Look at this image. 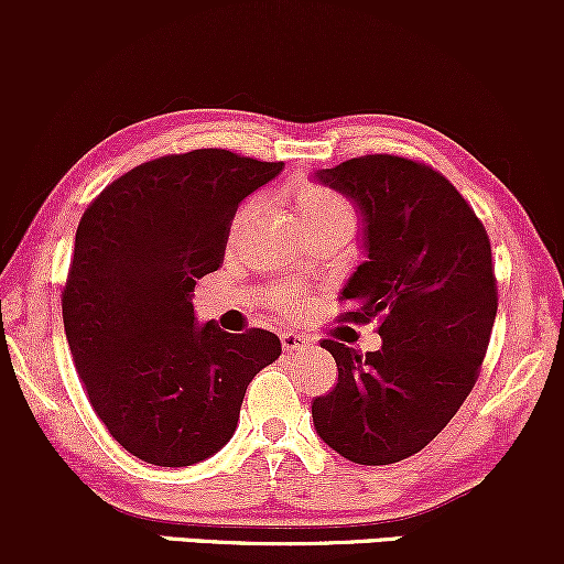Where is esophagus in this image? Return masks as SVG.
Returning a JSON list of instances; mask_svg holds the SVG:
<instances>
[{"label":"esophagus","instance_id":"obj_1","mask_svg":"<svg viewBox=\"0 0 564 564\" xmlns=\"http://www.w3.org/2000/svg\"><path fill=\"white\" fill-rule=\"evenodd\" d=\"M281 347H283V352H296V349L310 347V339H307V336H302V334L283 332L281 334Z\"/></svg>","mask_w":564,"mask_h":564}]
</instances>
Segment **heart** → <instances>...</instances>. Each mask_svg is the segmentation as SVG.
<instances>
[{"mask_svg":"<svg viewBox=\"0 0 564 564\" xmlns=\"http://www.w3.org/2000/svg\"><path fill=\"white\" fill-rule=\"evenodd\" d=\"M289 200L291 206H294L300 223L307 230L328 228V225H341V223L355 225V212L352 206H349V200L326 185H315V183L296 185L294 191L289 193Z\"/></svg>","mask_w":564,"mask_h":564,"instance_id":"heart-1","label":"heart"}]
</instances>
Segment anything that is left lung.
I'll return each mask as SVG.
<instances>
[{
	"label": "left lung",
	"instance_id": "8db88e82",
	"mask_svg": "<svg viewBox=\"0 0 564 564\" xmlns=\"http://www.w3.org/2000/svg\"><path fill=\"white\" fill-rule=\"evenodd\" d=\"M366 219L368 260L341 318L377 321L381 349L323 339L339 379L313 400L323 443L366 467L403 462L456 416L480 377L498 310L488 230L448 177L390 153L318 172Z\"/></svg>",
	"mask_w": 564,
	"mask_h": 564
}]
</instances>
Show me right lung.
Listing matches in <instances>:
<instances>
[{"label":"right lung","mask_w":564,"mask_h":564,"mask_svg":"<svg viewBox=\"0 0 564 564\" xmlns=\"http://www.w3.org/2000/svg\"><path fill=\"white\" fill-rule=\"evenodd\" d=\"M283 161L170 153L113 180L82 215L63 326L84 392L116 443L191 467L232 437L249 381L281 355L264 328L196 326L191 291L223 264L238 204Z\"/></svg>","instance_id":"right-lung-1"}]
</instances>
